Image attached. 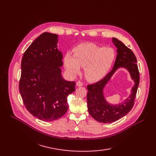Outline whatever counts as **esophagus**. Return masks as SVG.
Instances as JSON below:
<instances>
[{
	"mask_svg": "<svg viewBox=\"0 0 156 156\" xmlns=\"http://www.w3.org/2000/svg\"><path fill=\"white\" fill-rule=\"evenodd\" d=\"M76 85H77V87H82V86H83V83L81 81H77L76 83Z\"/></svg>",
	"mask_w": 156,
	"mask_h": 156,
	"instance_id": "34e87169",
	"label": "esophagus"
}]
</instances>
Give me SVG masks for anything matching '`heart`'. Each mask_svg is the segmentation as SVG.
I'll use <instances>...</instances> for the list:
<instances>
[{
  "instance_id": "obj_1",
  "label": "heart",
  "mask_w": 156,
  "mask_h": 156,
  "mask_svg": "<svg viewBox=\"0 0 156 156\" xmlns=\"http://www.w3.org/2000/svg\"><path fill=\"white\" fill-rule=\"evenodd\" d=\"M116 57L111 48H102L92 43H84L75 47L73 56L66 54L64 58L65 68L75 75L84 66V74L90 81L96 82L104 77L111 69Z\"/></svg>"
}]
</instances>
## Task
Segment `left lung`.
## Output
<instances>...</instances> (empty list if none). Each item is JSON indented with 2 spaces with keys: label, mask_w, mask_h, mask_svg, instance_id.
<instances>
[{
  "label": "left lung",
  "mask_w": 156,
  "mask_h": 156,
  "mask_svg": "<svg viewBox=\"0 0 156 156\" xmlns=\"http://www.w3.org/2000/svg\"><path fill=\"white\" fill-rule=\"evenodd\" d=\"M112 40L117 48V56L112 69L100 81L87 86V105L90 115L98 122L105 124L120 119L131 111L139 84V72L134 53L116 37H112ZM119 68H124L130 73L134 86L128 98L122 103L113 105L106 100L104 88Z\"/></svg>",
  "instance_id": "1"
}]
</instances>
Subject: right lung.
Returning a JSON list of instances; mask_svg holds the SVG:
<instances>
[{"mask_svg": "<svg viewBox=\"0 0 156 156\" xmlns=\"http://www.w3.org/2000/svg\"><path fill=\"white\" fill-rule=\"evenodd\" d=\"M58 36L44 32L25 51L21 60L20 92L31 115L43 121H54L68 108L67 97L75 90V82L62 77V53Z\"/></svg>", "mask_w": 156, "mask_h": 156, "instance_id": "obj_1", "label": "right lung"}]
</instances>
